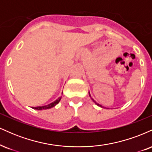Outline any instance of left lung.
<instances>
[{"mask_svg": "<svg viewBox=\"0 0 152 152\" xmlns=\"http://www.w3.org/2000/svg\"><path fill=\"white\" fill-rule=\"evenodd\" d=\"M88 94H89V96L91 97V95H90V92H88ZM91 100H92V101H93V102H94V103H95V104H96V105H97V106H100V107H102V108H104V107H103V106H102V105H100V104H98V103H96V102H95V101H94V99H92V98H91Z\"/></svg>", "mask_w": 152, "mask_h": 152, "instance_id": "1", "label": "left lung"}]
</instances>
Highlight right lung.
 <instances>
[{"label": "right lung", "mask_w": 152, "mask_h": 152, "mask_svg": "<svg viewBox=\"0 0 152 152\" xmlns=\"http://www.w3.org/2000/svg\"><path fill=\"white\" fill-rule=\"evenodd\" d=\"M61 97H62V96H61L59 97V98L57 99L56 101H54L53 102H52V103H50V104H48V105L42 106H37V107H33V109H36V110H43V109H50V108H53L56 105H57V104H58L59 102L61 101Z\"/></svg>", "instance_id": "right-lung-1"}]
</instances>
